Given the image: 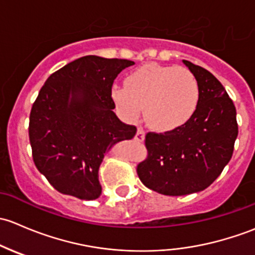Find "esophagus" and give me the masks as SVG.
<instances>
[{"mask_svg":"<svg viewBox=\"0 0 255 255\" xmlns=\"http://www.w3.org/2000/svg\"><path fill=\"white\" fill-rule=\"evenodd\" d=\"M135 140L140 141V142H142V141L145 140V131H143L142 128H137V132H136L135 135Z\"/></svg>","mask_w":255,"mask_h":255,"instance_id":"esophagus-1","label":"esophagus"}]
</instances>
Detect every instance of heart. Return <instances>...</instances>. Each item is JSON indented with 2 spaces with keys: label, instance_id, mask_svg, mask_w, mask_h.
I'll return each instance as SVG.
<instances>
[{
  "label": "heart",
  "instance_id": "b5f03b06",
  "mask_svg": "<svg viewBox=\"0 0 255 255\" xmlns=\"http://www.w3.org/2000/svg\"><path fill=\"white\" fill-rule=\"evenodd\" d=\"M112 98L123 119L145 122L156 131H172L188 123L200 101L195 75L183 66L148 64L132 71L125 87H114Z\"/></svg>",
  "mask_w": 255,
  "mask_h": 255
}]
</instances>
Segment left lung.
Instances as JSON below:
<instances>
[{
  "mask_svg": "<svg viewBox=\"0 0 255 255\" xmlns=\"http://www.w3.org/2000/svg\"><path fill=\"white\" fill-rule=\"evenodd\" d=\"M200 87L196 112L183 127L163 133L148 132V156L137 174L148 189L169 196L199 193L222 173L238 135L236 107L211 72L183 60Z\"/></svg>",
  "mask_w": 255,
  "mask_h": 255,
  "instance_id": "obj_1",
  "label": "left lung"
}]
</instances>
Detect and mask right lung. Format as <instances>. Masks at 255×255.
<instances>
[{"instance_id": "obj_1", "label": "right lung", "mask_w": 255, "mask_h": 255, "mask_svg": "<svg viewBox=\"0 0 255 255\" xmlns=\"http://www.w3.org/2000/svg\"><path fill=\"white\" fill-rule=\"evenodd\" d=\"M124 59L88 55L46 80L31 107L29 141L39 172L61 194L94 200L102 194L98 170L106 152L131 140L136 128L113 109L112 86Z\"/></svg>"}]
</instances>
